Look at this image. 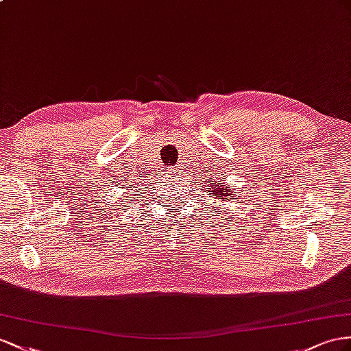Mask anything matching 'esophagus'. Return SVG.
Returning <instances> with one entry per match:
<instances>
[{"mask_svg": "<svg viewBox=\"0 0 351 351\" xmlns=\"http://www.w3.org/2000/svg\"><path fill=\"white\" fill-rule=\"evenodd\" d=\"M170 170H172V172H175V170H178V169H175V167H170ZM172 172H170V173H172Z\"/></svg>", "mask_w": 351, "mask_h": 351, "instance_id": "esophagus-1", "label": "esophagus"}]
</instances>
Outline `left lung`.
<instances>
[{
	"mask_svg": "<svg viewBox=\"0 0 351 351\" xmlns=\"http://www.w3.org/2000/svg\"><path fill=\"white\" fill-rule=\"evenodd\" d=\"M222 181H226V178H222ZM222 181L219 178H217V181H210L208 182V185H203V188H206V190H203V193L208 194L209 199L215 197V199L222 200V202L230 200L228 197H234V191H232L231 186L223 185Z\"/></svg>",
	"mask_w": 351,
	"mask_h": 351,
	"instance_id": "1",
	"label": "left lung"
}]
</instances>
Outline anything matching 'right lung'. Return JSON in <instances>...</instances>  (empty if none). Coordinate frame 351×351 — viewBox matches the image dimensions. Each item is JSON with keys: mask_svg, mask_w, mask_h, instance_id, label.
I'll use <instances>...</instances> for the list:
<instances>
[{"mask_svg": "<svg viewBox=\"0 0 351 351\" xmlns=\"http://www.w3.org/2000/svg\"><path fill=\"white\" fill-rule=\"evenodd\" d=\"M129 182H132V181H125V182H121V186H120L121 190H124V188H130V184H129ZM121 200H123V199H121ZM123 204H124V203H123ZM119 206H120V203H119ZM124 206H125V204H124Z\"/></svg>", "mask_w": 351, "mask_h": 351, "instance_id": "obj_1", "label": "right lung"}]
</instances>
